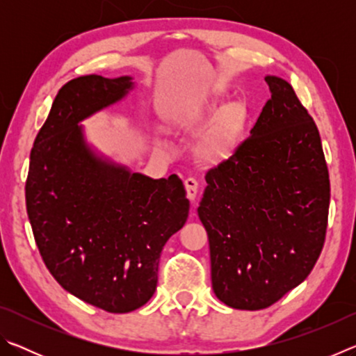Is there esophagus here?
Listing matches in <instances>:
<instances>
[{
    "label": "esophagus",
    "mask_w": 356,
    "mask_h": 356,
    "mask_svg": "<svg viewBox=\"0 0 356 356\" xmlns=\"http://www.w3.org/2000/svg\"><path fill=\"white\" fill-rule=\"evenodd\" d=\"M185 188H186V195H188L190 201L195 202L196 196H197V188H200V184H197V180L193 179V177L185 179Z\"/></svg>",
    "instance_id": "1"
}]
</instances>
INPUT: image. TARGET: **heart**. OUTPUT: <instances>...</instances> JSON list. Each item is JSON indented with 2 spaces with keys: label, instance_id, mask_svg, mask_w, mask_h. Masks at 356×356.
Wrapping results in <instances>:
<instances>
[{
  "label": "heart",
  "instance_id": "heart-1",
  "mask_svg": "<svg viewBox=\"0 0 356 356\" xmlns=\"http://www.w3.org/2000/svg\"><path fill=\"white\" fill-rule=\"evenodd\" d=\"M220 100L210 99L201 105H185L177 108L176 111L170 114V124L176 130L188 131L201 124L204 119L215 113L220 108ZM243 111L237 105L226 108L216 119L213 127L209 130V134L202 138V141L197 147V154L206 163H218L225 160L231 152L234 144L237 141L240 124H242ZM155 144L163 150H171V146L161 138H156Z\"/></svg>",
  "mask_w": 356,
  "mask_h": 356
}]
</instances>
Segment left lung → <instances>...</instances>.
<instances>
[{
    "label": "left lung",
    "mask_w": 356,
    "mask_h": 356,
    "mask_svg": "<svg viewBox=\"0 0 356 356\" xmlns=\"http://www.w3.org/2000/svg\"><path fill=\"white\" fill-rule=\"evenodd\" d=\"M250 136L206 174L197 207L216 298L268 308L306 280L323 248L330 179L314 120L280 76Z\"/></svg>",
    "instance_id": "obj_1"
}]
</instances>
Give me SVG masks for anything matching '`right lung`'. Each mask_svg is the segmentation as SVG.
<instances>
[{
  "instance_id": "obj_1",
  "label": "right lung",
  "mask_w": 356,
  "mask_h": 356,
  "mask_svg": "<svg viewBox=\"0 0 356 356\" xmlns=\"http://www.w3.org/2000/svg\"><path fill=\"white\" fill-rule=\"evenodd\" d=\"M134 89L129 75H86L64 84L35 136L25 188L47 268L76 298L114 314L152 298L161 250L190 212L176 174L134 172L102 154L80 125Z\"/></svg>"
}]
</instances>
